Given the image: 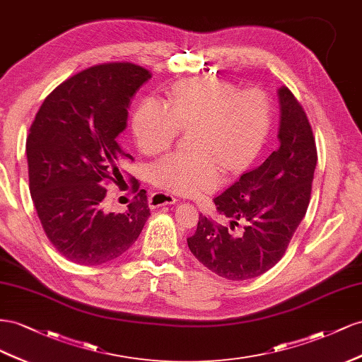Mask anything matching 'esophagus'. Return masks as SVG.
<instances>
[{
	"instance_id": "1",
	"label": "esophagus",
	"mask_w": 362,
	"mask_h": 362,
	"mask_svg": "<svg viewBox=\"0 0 362 362\" xmlns=\"http://www.w3.org/2000/svg\"><path fill=\"white\" fill-rule=\"evenodd\" d=\"M175 202H177V199H175L173 194L162 192V191L153 192L151 197L148 199L151 208H159V206H163V204H174Z\"/></svg>"
}]
</instances>
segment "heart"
Wrapping results in <instances>:
<instances>
[{
	"mask_svg": "<svg viewBox=\"0 0 362 362\" xmlns=\"http://www.w3.org/2000/svg\"><path fill=\"white\" fill-rule=\"evenodd\" d=\"M270 122L264 92H236L227 81L197 78L175 86L170 105L144 98L133 113L132 130L144 153L167 148L182 130H192L194 150L168 153L148 167L154 185L189 195L218 187L223 168L233 174L249 167L265 146Z\"/></svg>",
	"mask_w": 362,
	"mask_h": 362,
	"instance_id": "heart-1",
	"label": "heart"
}]
</instances>
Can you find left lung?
<instances>
[{
  "label": "left lung",
  "instance_id": "left-lung-1",
  "mask_svg": "<svg viewBox=\"0 0 362 362\" xmlns=\"http://www.w3.org/2000/svg\"><path fill=\"white\" fill-rule=\"evenodd\" d=\"M279 147L259 167L214 199L216 211L229 216L230 229L245 221L241 235L199 216L188 238L191 253L211 272L229 281L264 274L282 259L306 214L317 165L311 124L286 86L279 89Z\"/></svg>",
  "mask_w": 362,
  "mask_h": 362
}]
</instances>
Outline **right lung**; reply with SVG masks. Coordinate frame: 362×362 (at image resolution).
<instances>
[{
  "instance_id": "add662e5",
  "label": "right lung",
  "mask_w": 362,
  "mask_h": 362,
  "mask_svg": "<svg viewBox=\"0 0 362 362\" xmlns=\"http://www.w3.org/2000/svg\"><path fill=\"white\" fill-rule=\"evenodd\" d=\"M150 77L127 62L90 66L51 92L30 127V194L47 238L71 262L117 259L150 216L144 189L124 214L103 209L105 185L122 179L119 167L132 158L118 142L127 107Z\"/></svg>"
}]
</instances>
